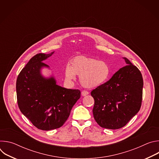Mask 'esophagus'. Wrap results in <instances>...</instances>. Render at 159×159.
Returning a JSON list of instances; mask_svg holds the SVG:
<instances>
[{
  "mask_svg": "<svg viewBox=\"0 0 159 159\" xmlns=\"http://www.w3.org/2000/svg\"><path fill=\"white\" fill-rule=\"evenodd\" d=\"M81 94H82V96H87V95L89 94V92L86 91V90H83V91H82V93H81Z\"/></svg>",
  "mask_w": 159,
  "mask_h": 159,
  "instance_id": "34e87169",
  "label": "esophagus"
}]
</instances>
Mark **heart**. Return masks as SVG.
Segmentation results:
<instances>
[{
	"mask_svg": "<svg viewBox=\"0 0 159 159\" xmlns=\"http://www.w3.org/2000/svg\"><path fill=\"white\" fill-rule=\"evenodd\" d=\"M65 78L68 80L75 79V75L80 76L79 80L82 86L92 89L102 85L109 79L111 69L107 63L101 60L78 57L68 64L65 70Z\"/></svg>",
	"mask_w": 159,
	"mask_h": 159,
	"instance_id": "1",
	"label": "heart"
}]
</instances>
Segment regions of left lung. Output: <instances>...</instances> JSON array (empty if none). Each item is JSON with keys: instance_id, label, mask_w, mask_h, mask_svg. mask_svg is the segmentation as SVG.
Segmentation results:
<instances>
[{"instance_id": "left-lung-1", "label": "left lung", "mask_w": 159, "mask_h": 159, "mask_svg": "<svg viewBox=\"0 0 159 159\" xmlns=\"http://www.w3.org/2000/svg\"><path fill=\"white\" fill-rule=\"evenodd\" d=\"M123 58L127 65L91 92L94 99V118L102 128L116 129L125 126L141 107L142 74L128 59Z\"/></svg>"}]
</instances>
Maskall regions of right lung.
I'll use <instances>...</instances> for the list:
<instances>
[{
  "mask_svg": "<svg viewBox=\"0 0 159 159\" xmlns=\"http://www.w3.org/2000/svg\"><path fill=\"white\" fill-rule=\"evenodd\" d=\"M50 54L38 53L32 57L19 73L16 81L19 108L37 128L51 130L61 127L69 118L72 107L80 98L79 89L57 84L54 77H44L43 63Z\"/></svg>",
  "mask_w": 159,
  "mask_h": 159,
  "instance_id": "obj_1",
  "label": "right lung"
}]
</instances>
